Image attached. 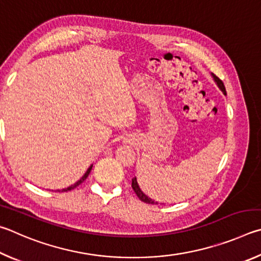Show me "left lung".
Masks as SVG:
<instances>
[{"label": "left lung", "instance_id": "8db88e82", "mask_svg": "<svg viewBox=\"0 0 261 261\" xmlns=\"http://www.w3.org/2000/svg\"><path fill=\"white\" fill-rule=\"evenodd\" d=\"M211 74H212V77H213L214 82H216L217 86L219 87V89H220L223 94L227 95L226 88H225V85H223V82H222L220 79H219V77H218L216 74H213V73H211ZM132 188H133V190L135 191V194L138 195V197H139L141 200H142V202L147 203V204H158V202H156V200H153V199L150 198L149 196L145 195V194L143 193V191L141 190L140 186H139V184H138V180H136V176L133 177V179H132Z\"/></svg>", "mask_w": 261, "mask_h": 261}]
</instances>
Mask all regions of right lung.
I'll list each match as a JSON object with an SVG mask.
<instances>
[{
    "label": "right lung",
    "instance_id": "right-lung-1",
    "mask_svg": "<svg viewBox=\"0 0 261 261\" xmlns=\"http://www.w3.org/2000/svg\"><path fill=\"white\" fill-rule=\"evenodd\" d=\"M91 168H93V165H90L89 167H88V170H87L86 171V173H85V174L84 175H82V177H80V180H77L76 182H75V184H73V185H71L70 187H67V188H64V189H61V190H57V191H59V193H61V191H62V193H63V191H70V190H72V189H74V188H76V187L77 186H79V185H81L82 184V182H84L86 179H87V176H88L89 175V173H90V171H91Z\"/></svg>",
    "mask_w": 261,
    "mask_h": 261
}]
</instances>
